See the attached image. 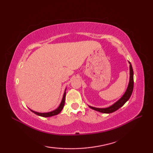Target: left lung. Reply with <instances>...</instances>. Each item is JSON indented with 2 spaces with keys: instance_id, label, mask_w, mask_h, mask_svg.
<instances>
[{
  "instance_id": "left-lung-1",
  "label": "left lung",
  "mask_w": 153,
  "mask_h": 153,
  "mask_svg": "<svg viewBox=\"0 0 153 153\" xmlns=\"http://www.w3.org/2000/svg\"><path fill=\"white\" fill-rule=\"evenodd\" d=\"M129 82L125 93L123 94V95L120 98L118 101H116L114 104H113L109 107L105 108H95V107H93L89 106L91 108L96 110L102 113L105 114H110L116 111L117 110H118L120 108L124 105V104L128 101L129 99L130 98V97L133 92V89H134V71H133V68L131 63L129 62Z\"/></svg>"
}]
</instances>
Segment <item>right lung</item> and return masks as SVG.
Here are the masks:
<instances>
[{"label": "right lung", "instance_id": "1", "mask_svg": "<svg viewBox=\"0 0 153 153\" xmlns=\"http://www.w3.org/2000/svg\"><path fill=\"white\" fill-rule=\"evenodd\" d=\"M65 97H66V89H65V92L64 93V95H63V97H62V101H61V102L59 106H58L56 110H53V111H51V112L42 113V112H37L33 111V110H32L31 109H30V110H31V112H33V113H35V114H37L38 116H42V117H51V116H53L57 115V114H59L62 111V110L63 108H64V103H65Z\"/></svg>", "mask_w": 153, "mask_h": 153}]
</instances>
